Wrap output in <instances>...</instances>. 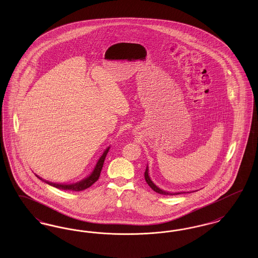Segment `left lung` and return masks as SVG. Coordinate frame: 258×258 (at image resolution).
Wrapping results in <instances>:
<instances>
[{
  "label": "left lung",
  "mask_w": 258,
  "mask_h": 258,
  "mask_svg": "<svg viewBox=\"0 0 258 258\" xmlns=\"http://www.w3.org/2000/svg\"><path fill=\"white\" fill-rule=\"evenodd\" d=\"M144 176H145V180H146L147 184L150 185V187H151L153 190H155L156 192L160 194V195H163V196H177V195H181V194H185V192H168V191H165V190L160 189V187H159V186H157L156 184H154V183L152 182V180L150 179L148 166L146 167V170H145V173H144Z\"/></svg>",
  "instance_id": "left-lung-1"
}]
</instances>
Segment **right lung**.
<instances>
[{
    "instance_id": "obj_1",
    "label": "right lung",
    "mask_w": 258,
    "mask_h": 258,
    "mask_svg": "<svg viewBox=\"0 0 258 258\" xmlns=\"http://www.w3.org/2000/svg\"><path fill=\"white\" fill-rule=\"evenodd\" d=\"M109 149H110V147L107 148V149L103 152L102 156L99 158L98 163H97V165H96V167H95L94 171L91 173V175H90L89 177L85 178L84 180H82V181H80V182H77V183H75V184H56V183H52V182H48V181L42 180V179H41L40 177H38V176H37V177L38 179L42 180L43 182H45L46 184H50V185H52V186H54V187L60 188V189H64V190H73V191H80V190H84V189H86L88 187H90L92 184H94V183H96V182L98 181V178H99V175H100V172H101V169H102V166H103V162H104L105 157H106V155H107V153H108Z\"/></svg>"
}]
</instances>
